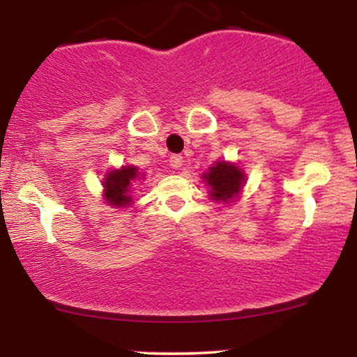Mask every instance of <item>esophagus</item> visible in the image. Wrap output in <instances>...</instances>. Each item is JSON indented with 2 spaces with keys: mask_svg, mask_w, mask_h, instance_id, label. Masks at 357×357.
<instances>
[{
  "mask_svg": "<svg viewBox=\"0 0 357 357\" xmlns=\"http://www.w3.org/2000/svg\"><path fill=\"white\" fill-rule=\"evenodd\" d=\"M169 162H171V166L174 167V169H179V167L183 166V155H179V154H173L169 158Z\"/></svg>",
  "mask_w": 357,
  "mask_h": 357,
  "instance_id": "esophagus-1",
  "label": "esophagus"
}]
</instances>
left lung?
Masks as SVG:
<instances>
[{
  "mask_svg": "<svg viewBox=\"0 0 357 357\" xmlns=\"http://www.w3.org/2000/svg\"><path fill=\"white\" fill-rule=\"evenodd\" d=\"M203 179L210 184V195L218 202H230L233 196L238 195L241 184L245 183V176L238 166L228 162H218L210 167V171L203 174Z\"/></svg>",
  "mask_w": 357,
  "mask_h": 357,
  "instance_id": "8db88e82",
  "label": "left lung"
}]
</instances>
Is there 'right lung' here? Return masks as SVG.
I'll return each instance as SVG.
<instances>
[{
  "mask_svg": "<svg viewBox=\"0 0 357 357\" xmlns=\"http://www.w3.org/2000/svg\"><path fill=\"white\" fill-rule=\"evenodd\" d=\"M137 179V169L134 166H126L119 171H110L105 176V198L112 206H126L132 202L129 196V190L132 181Z\"/></svg>",
  "mask_w": 357,
  "mask_h": 357,
  "instance_id": "add662e5",
  "label": "right lung"
}]
</instances>
